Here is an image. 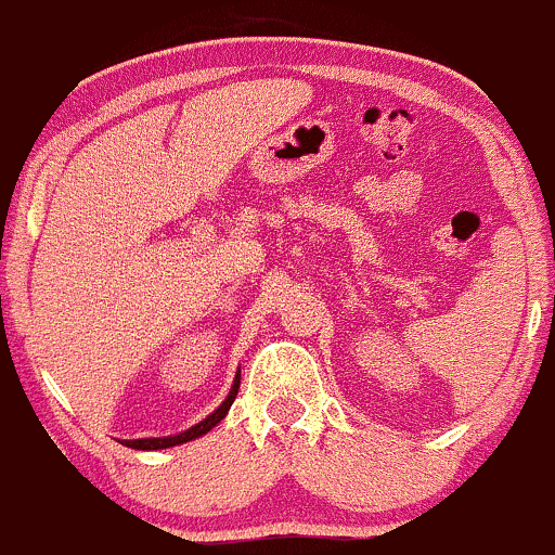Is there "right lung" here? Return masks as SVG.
I'll return each mask as SVG.
<instances>
[{
  "label": "right lung",
  "mask_w": 555,
  "mask_h": 555,
  "mask_svg": "<svg viewBox=\"0 0 555 555\" xmlns=\"http://www.w3.org/2000/svg\"><path fill=\"white\" fill-rule=\"evenodd\" d=\"M237 386H241V371H237L235 380H232V389H230L228 399H224V402L219 404V408L214 410V413L208 415V418H204V421H201V423H195V426H193V428H188V431H182V434H175V437L124 439V444H127V447H132V450H166V447L184 444V442H190V439H198V437H204L206 431H211V428L217 426V423L222 421L224 415H228V410L232 408V402H235V397H237Z\"/></svg>",
  "instance_id": "1"
}]
</instances>
